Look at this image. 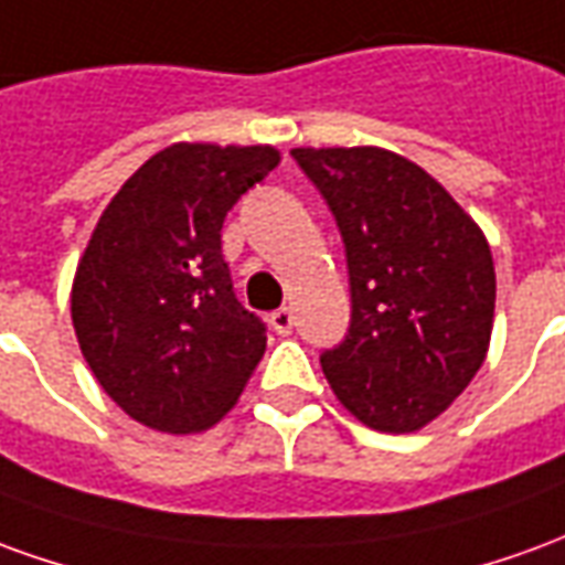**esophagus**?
Wrapping results in <instances>:
<instances>
[{"label":"esophagus","mask_w":565,"mask_h":565,"mask_svg":"<svg viewBox=\"0 0 565 565\" xmlns=\"http://www.w3.org/2000/svg\"><path fill=\"white\" fill-rule=\"evenodd\" d=\"M270 326H274L276 334H289L291 326H295V316H291L289 307H279L270 313Z\"/></svg>","instance_id":"esophagus-1"}]
</instances>
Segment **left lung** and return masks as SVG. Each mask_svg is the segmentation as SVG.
Instances as JSON below:
<instances>
[{
  "mask_svg": "<svg viewBox=\"0 0 565 565\" xmlns=\"http://www.w3.org/2000/svg\"><path fill=\"white\" fill-rule=\"evenodd\" d=\"M291 154L326 198L350 267V334L322 353L328 386L367 429H423L462 395L490 350V243L441 182L395 151Z\"/></svg>",
  "mask_w": 565,
  "mask_h": 565,
  "instance_id": "8db88e82",
  "label": "left lung"
}]
</instances>
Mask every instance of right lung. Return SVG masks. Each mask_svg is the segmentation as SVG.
<instances>
[{
	"mask_svg": "<svg viewBox=\"0 0 565 565\" xmlns=\"http://www.w3.org/2000/svg\"><path fill=\"white\" fill-rule=\"evenodd\" d=\"M279 163L274 146L175 142L99 215L72 279L84 362L127 417L167 435L215 426L267 347L222 255L227 210Z\"/></svg>",
	"mask_w": 565,
	"mask_h": 565,
	"instance_id": "1",
	"label": "right lung"
}]
</instances>
